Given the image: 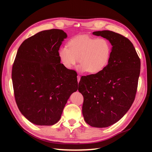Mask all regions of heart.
<instances>
[{
  "mask_svg": "<svg viewBox=\"0 0 152 152\" xmlns=\"http://www.w3.org/2000/svg\"><path fill=\"white\" fill-rule=\"evenodd\" d=\"M93 59L94 61H96L101 59L102 57V51L101 50V48L96 45H93Z\"/></svg>",
  "mask_w": 152,
  "mask_h": 152,
  "instance_id": "heart-1",
  "label": "heart"
}]
</instances>
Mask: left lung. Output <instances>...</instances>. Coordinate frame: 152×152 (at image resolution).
<instances>
[{"label":"left lung","instance_id":"obj_1","mask_svg":"<svg viewBox=\"0 0 152 152\" xmlns=\"http://www.w3.org/2000/svg\"><path fill=\"white\" fill-rule=\"evenodd\" d=\"M67 37L63 30L42 31L23 41L13 64L12 79L16 104L28 121L53 125L78 89L77 73L61 63L59 50Z\"/></svg>","mask_w":152,"mask_h":152}]
</instances>
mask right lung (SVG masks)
Returning a JSON list of instances; mask_svg holds the SVG:
<instances>
[{"label": "right lung", "instance_id": "right-lung-1", "mask_svg": "<svg viewBox=\"0 0 152 152\" xmlns=\"http://www.w3.org/2000/svg\"><path fill=\"white\" fill-rule=\"evenodd\" d=\"M93 34L108 40L112 51L102 70L81 77L78 91L83 96L82 114L86 122L102 128L118 121L131 108L137 93L140 61L126 37L110 31Z\"/></svg>", "mask_w": 152, "mask_h": 152}]
</instances>
